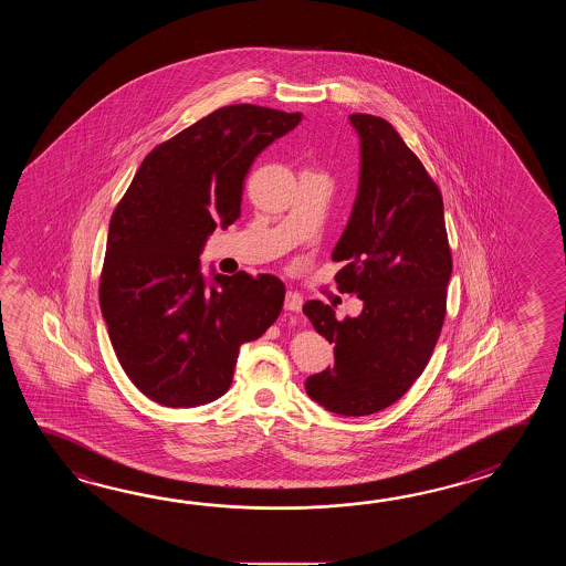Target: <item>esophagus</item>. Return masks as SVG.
I'll use <instances>...</instances> for the list:
<instances>
[{
  "label": "esophagus",
  "mask_w": 566,
  "mask_h": 566,
  "mask_svg": "<svg viewBox=\"0 0 566 566\" xmlns=\"http://www.w3.org/2000/svg\"><path fill=\"white\" fill-rule=\"evenodd\" d=\"M301 307H303V297H301L300 293L287 291V295H285V310H287V312L300 313Z\"/></svg>",
  "instance_id": "obj_1"
}]
</instances>
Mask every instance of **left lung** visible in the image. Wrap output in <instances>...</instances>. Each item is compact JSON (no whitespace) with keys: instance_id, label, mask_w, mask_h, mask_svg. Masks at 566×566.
Returning a JSON list of instances; mask_svg holds the SVG:
<instances>
[{"instance_id":"1","label":"left lung","mask_w":566,"mask_h":566,"mask_svg":"<svg viewBox=\"0 0 566 566\" xmlns=\"http://www.w3.org/2000/svg\"><path fill=\"white\" fill-rule=\"evenodd\" d=\"M360 135V188L332 259L342 293L358 295V317L337 319L322 301L303 313L336 344L334 368L305 382L312 400L344 417L395 405L431 360L446 322L451 249L443 198L421 159L395 127L349 115Z\"/></svg>"}]
</instances>
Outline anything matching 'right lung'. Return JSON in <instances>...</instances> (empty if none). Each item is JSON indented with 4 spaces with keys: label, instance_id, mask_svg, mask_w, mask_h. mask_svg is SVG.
<instances>
[{
    "label": "right lung",
    "instance_id": "right-lung-1",
    "mask_svg": "<svg viewBox=\"0 0 566 566\" xmlns=\"http://www.w3.org/2000/svg\"><path fill=\"white\" fill-rule=\"evenodd\" d=\"M300 120L247 103L217 108L145 156L111 217L101 312L123 370L164 407L222 397L239 348L283 310L281 279L241 271L206 287L198 256L217 222L241 217L254 157Z\"/></svg>",
    "mask_w": 566,
    "mask_h": 566
}]
</instances>
